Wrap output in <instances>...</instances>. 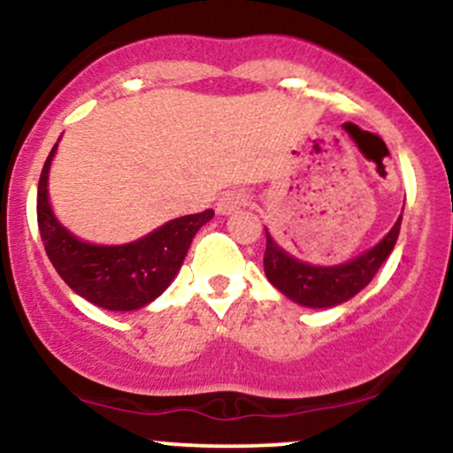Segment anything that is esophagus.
Here are the masks:
<instances>
[{
  "instance_id": "1",
  "label": "esophagus",
  "mask_w": 453,
  "mask_h": 453,
  "mask_svg": "<svg viewBox=\"0 0 453 453\" xmlns=\"http://www.w3.org/2000/svg\"><path fill=\"white\" fill-rule=\"evenodd\" d=\"M244 204H247V196L241 194V191H227V194H223L219 197V202H217V212L230 215V212L238 211Z\"/></svg>"
}]
</instances>
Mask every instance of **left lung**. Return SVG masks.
<instances>
[{
	"label": "left lung",
	"mask_w": 453,
	"mask_h": 453,
	"mask_svg": "<svg viewBox=\"0 0 453 453\" xmlns=\"http://www.w3.org/2000/svg\"><path fill=\"white\" fill-rule=\"evenodd\" d=\"M400 221H403V217H398L392 230L377 247L351 259V262L339 264V266H311V264L300 262V259L285 253L266 232L264 273H266L270 283L294 303L311 306V309L342 304L371 283L377 270L392 253L394 244L398 241Z\"/></svg>",
	"instance_id": "8db88e82"
}]
</instances>
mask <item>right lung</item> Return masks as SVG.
I'll list each match as a JSON object with an SVG mask.
<instances>
[{
    "mask_svg": "<svg viewBox=\"0 0 453 453\" xmlns=\"http://www.w3.org/2000/svg\"><path fill=\"white\" fill-rule=\"evenodd\" d=\"M57 144L44 161L38 183V227L46 256L78 296L108 311H136L165 292L179 273L196 232L212 219L211 209L168 221L136 242L100 247L78 241L55 219L49 204V168Z\"/></svg>",
    "mask_w": 453,
    "mask_h": 453,
    "instance_id": "1",
    "label": "right lung"
}]
</instances>
